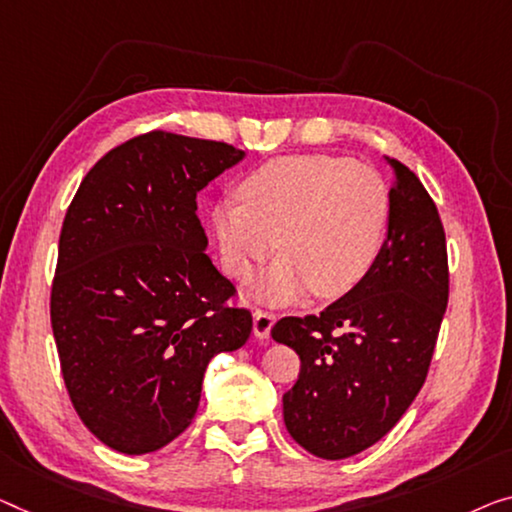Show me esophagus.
Wrapping results in <instances>:
<instances>
[{"label": "esophagus", "mask_w": 512, "mask_h": 512, "mask_svg": "<svg viewBox=\"0 0 512 512\" xmlns=\"http://www.w3.org/2000/svg\"><path fill=\"white\" fill-rule=\"evenodd\" d=\"M273 324H276V315H273V312H266V310H255L253 312V333H255V338H259V340L269 338Z\"/></svg>", "instance_id": "obj_1"}]
</instances>
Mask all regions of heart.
Here are the masks:
<instances>
[{
    "label": "heart",
    "instance_id": "obj_1",
    "mask_svg": "<svg viewBox=\"0 0 512 512\" xmlns=\"http://www.w3.org/2000/svg\"><path fill=\"white\" fill-rule=\"evenodd\" d=\"M239 197L211 209L220 262L227 276L246 280L278 246L282 255L253 289L273 305L310 289L322 299L352 292L375 266L391 225L381 174L340 156L269 160L239 183Z\"/></svg>",
    "mask_w": 512,
    "mask_h": 512
}]
</instances>
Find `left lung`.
I'll list each match as a JSON object with an SVG mask.
<instances>
[{
    "mask_svg": "<svg viewBox=\"0 0 512 512\" xmlns=\"http://www.w3.org/2000/svg\"><path fill=\"white\" fill-rule=\"evenodd\" d=\"M391 165V225L361 285L319 315L282 317L276 342L301 358L282 395L287 432L305 451L345 460L393 430L421 391L448 303L446 234L421 179Z\"/></svg>",
    "mask_w": 512,
    "mask_h": 512,
    "instance_id": "left-lung-1",
    "label": "left lung"
}]
</instances>
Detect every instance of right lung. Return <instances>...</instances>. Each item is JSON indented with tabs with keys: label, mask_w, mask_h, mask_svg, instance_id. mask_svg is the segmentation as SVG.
<instances>
[{
	"label": "right lung",
	"mask_w": 512,
	"mask_h": 512,
	"mask_svg": "<svg viewBox=\"0 0 512 512\" xmlns=\"http://www.w3.org/2000/svg\"><path fill=\"white\" fill-rule=\"evenodd\" d=\"M246 158L232 144L154 131L82 179L59 236L50 317L82 423L126 455L193 423L213 356L246 345L253 317L209 255L197 193Z\"/></svg>",
	"instance_id": "add662e5"
}]
</instances>
